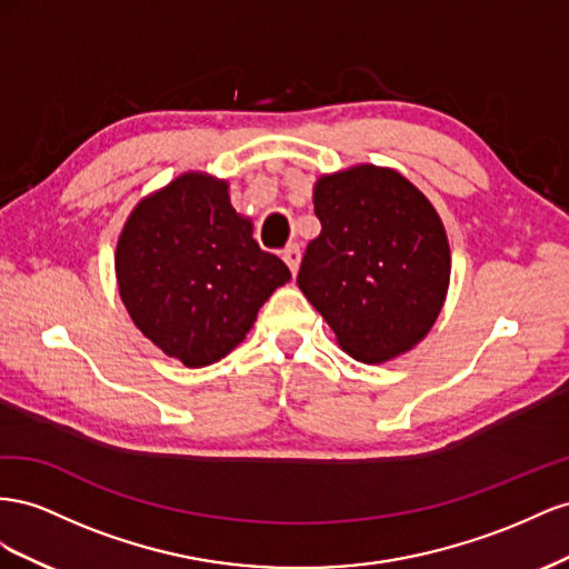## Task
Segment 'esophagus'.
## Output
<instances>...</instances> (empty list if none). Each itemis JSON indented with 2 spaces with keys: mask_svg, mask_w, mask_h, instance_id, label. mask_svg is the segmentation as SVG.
<instances>
[{
  "mask_svg": "<svg viewBox=\"0 0 569 569\" xmlns=\"http://www.w3.org/2000/svg\"><path fill=\"white\" fill-rule=\"evenodd\" d=\"M300 259H302L300 246H288V248L283 250V262L288 264L290 271H293V276H296L298 269H300Z\"/></svg>",
  "mask_w": 569,
  "mask_h": 569,
  "instance_id": "1",
  "label": "esophagus"
}]
</instances>
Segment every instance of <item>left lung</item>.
Segmentation results:
<instances>
[{
	"label": "left lung",
	"instance_id": "left-lung-1",
	"mask_svg": "<svg viewBox=\"0 0 569 569\" xmlns=\"http://www.w3.org/2000/svg\"><path fill=\"white\" fill-rule=\"evenodd\" d=\"M315 214L321 233L305 250L298 286L338 346L369 365L412 350L450 283L433 204L398 171L360 164L319 178Z\"/></svg>",
	"mask_w": 569,
	"mask_h": 569
}]
</instances>
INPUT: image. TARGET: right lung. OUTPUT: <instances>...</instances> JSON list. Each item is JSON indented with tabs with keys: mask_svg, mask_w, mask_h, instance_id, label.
I'll return each mask as SVG.
<instances>
[{
	"mask_svg": "<svg viewBox=\"0 0 569 569\" xmlns=\"http://www.w3.org/2000/svg\"><path fill=\"white\" fill-rule=\"evenodd\" d=\"M113 264L136 327L186 367L229 355L290 279L231 207L229 183L194 171L138 202Z\"/></svg>",
	"mask_w": 569,
	"mask_h": 569,
	"instance_id": "add662e5",
	"label": "right lung"
}]
</instances>
